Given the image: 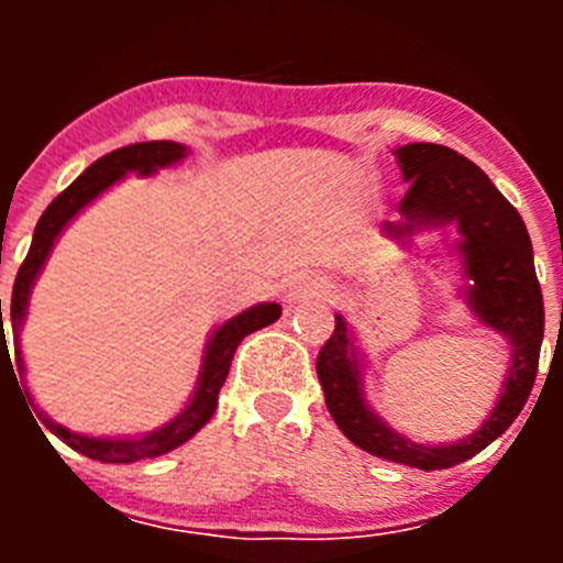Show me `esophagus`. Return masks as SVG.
Returning a JSON list of instances; mask_svg holds the SVG:
<instances>
[{
    "instance_id": "34e87169",
    "label": "esophagus",
    "mask_w": 563,
    "mask_h": 563,
    "mask_svg": "<svg viewBox=\"0 0 563 563\" xmlns=\"http://www.w3.org/2000/svg\"><path fill=\"white\" fill-rule=\"evenodd\" d=\"M316 290H318V287L312 285V282L298 278V282H290V287H287V301H301L307 292H316Z\"/></svg>"
}]
</instances>
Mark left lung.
Instances as JSON below:
<instances>
[{"label":"left lung","mask_w":563,"mask_h":563,"mask_svg":"<svg viewBox=\"0 0 563 563\" xmlns=\"http://www.w3.org/2000/svg\"><path fill=\"white\" fill-rule=\"evenodd\" d=\"M395 154L409 191L397 206L402 220L397 225L386 222L383 233L402 242L420 228L454 222L462 236L456 251L465 265V276L471 278L467 305L482 324L510 343L505 389L479 431L454 445H420L391 431L366 406L361 357L343 316H335V330L318 352L316 372L332 420L357 449L420 471H442L487 449L525 409L539 372L544 298L536 278L533 245L519 211L501 197L476 163L437 143H409Z\"/></svg>","instance_id":"obj_1"}]
</instances>
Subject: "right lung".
Listing matches in <instances>:
<instances>
[{
	"mask_svg": "<svg viewBox=\"0 0 563 563\" xmlns=\"http://www.w3.org/2000/svg\"><path fill=\"white\" fill-rule=\"evenodd\" d=\"M186 157V146L174 141H148V143H132V146L114 148V152L98 157L87 172L78 177V180L69 183L56 200L49 202L47 211L42 213L36 231H33V242H30V251L24 256L22 267L16 273V282H13V296H10V327H13V346H16V369L19 375L24 372L22 366V352H19V330H22L24 312H27V298L30 290H33V282L42 273L44 262H47L49 251L56 245L58 233L64 231L73 217L81 211L87 202H92L98 194L107 191L112 183H118L123 174L137 172V174H154L157 168L174 166ZM282 316V307L278 305H256L251 310L239 312L231 321L213 332L211 341L206 346V357H202V369H200V383H197V391H194L191 402L180 415L174 417L172 422H166L163 429L152 431L146 437H126V440H103V437H84L76 434V431L64 429L58 422H53L49 417H44L42 411H36L38 420L47 426L53 434L62 442H67L69 449L78 451V454L89 456V460L98 462H121V465H129V462H141L152 460V456H161L166 451H174L177 445L191 440L197 431L211 420L213 409H217V397H220L222 383H225L228 369H231L233 352L242 343V338L251 335V332L262 330V327L273 324ZM10 361L8 355V343H4V327H2V298H0V361ZM10 372H13V363H10ZM16 377V372H13ZM19 383V380H16ZM27 397V391H24ZM30 400V397H27ZM33 406V402H30Z\"/></svg>",
	"mask_w": 563,
	"mask_h": 563,
	"instance_id": "add662e5",
	"label": "right lung"
}]
</instances>
